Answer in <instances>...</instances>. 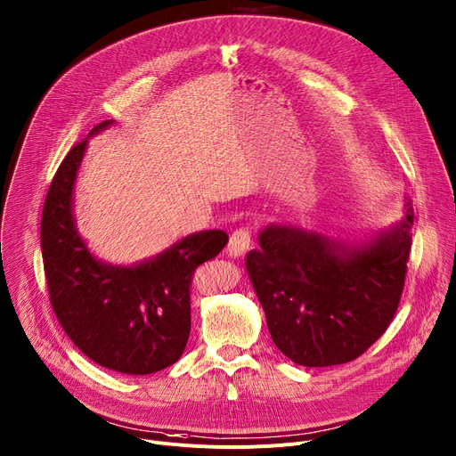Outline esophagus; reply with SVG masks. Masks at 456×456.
<instances>
[{
	"label": "esophagus",
	"mask_w": 456,
	"mask_h": 456,
	"mask_svg": "<svg viewBox=\"0 0 456 456\" xmlns=\"http://www.w3.org/2000/svg\"><path fill=\"white\" fill-rule=\"evenodd\" d=\"M251 241H253V232L248 227H240L236 229L231 238H229V246H227V253L229 256H240L244 255L249 248H251Z\"/></svg>",
	"instance_id": "esophagus-1"
}]
</instances>
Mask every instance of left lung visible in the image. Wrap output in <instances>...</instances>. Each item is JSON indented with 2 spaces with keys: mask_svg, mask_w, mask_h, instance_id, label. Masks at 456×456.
Listing matches in <instances>:
<instances>
[{
  "mask_svg": "<svg viewBox=\"0 0 456 456\" xmlns=\"http://www.w3.org/2000/svg\"><path fill=\"white\" fill-rule=\"evenodd\" d=\"M414 212L359 248L291 225H267L246 267L273 343L302 367L365 354L394 319L405 286Z\"/></svg>",
  "mask_w": 456,
  "mask_h": 456,
  "instance_id": "1",
  "label": "left lung"
}]
</instances>
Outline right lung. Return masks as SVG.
I'll return each instance as SVG.
<instances>
[{
  "label": "right lung",
  "mask_w": 456,
  "mask_h": 456,
  "mask_svg": "<svg viewBox=\"0 0 456 456\" xmlns=\"http://www.w3.org/2000/svg\"><path fill=\"white\" fill-rule=\"evenodd\" d=\"M104 120L91 130L110 126ZM87 139L60 163L42 212V256L51 306L68 338L97 365L130 376L163 370L191 333V286L198 265L227 246L224 231L183 238L132 267L91 255L73 216V187Z\"/></svg>",
  "instance_id": "1"
}]
</instances>
